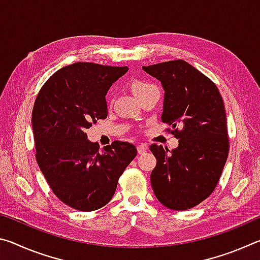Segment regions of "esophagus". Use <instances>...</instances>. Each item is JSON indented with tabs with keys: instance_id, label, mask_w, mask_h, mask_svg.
<instances>
[{
	"instance_id": "1",
	"label": "esophagus",
	"mask_w": 260,
	"mask_h": 260,
	"mask_svg": "<svg viewBox=\"0 0 260 260\" xmlns=\"http://www.w3.org/2000/svg\"><path fill=\"white\" fill-rule=\"evenodd\" d=\"M147 150H148V146L146 143H142V144H140V146H138L139 155H143V153H146Z\"/></svg>"
}]
</instances>
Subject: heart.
Segmentation results:
<instances>
[{"label":"heart","instance_id":"1","mask_svg":"<svg viewBox=\"0 0 260 260\" xmlns=\"http://www.w3.org/2000/svg\"><path fill=\"white\" fill-rule=\"evenodd\" d=\"M151 88H153L152 85L143 81H134L132 83V91H133L136 98H140L141 95L146 93L149 89H151Z\"/></svg>","mask_w":260,"mask_h":260}]
</instances>
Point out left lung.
Listing matches in <instances>:
<instances>
[{"label":"left lung","mask_w":260,"mask_h":260,"mask_svg":"<svg viewBox=\"0 0 260 260\" xmlns=\"http://www.w3.org/2000/svg\"><path fill=\"white\" fill-rule=\"evenodd\" d=\"M142 69L160 81L165 91L161 121L172 125L179 139L172 151L150 146L157 159L150 175L153 192L171 210L191 209L214 190L228 157L222 98L208 77L182 59ZM177 125L182 129L175 130Z\"/></svg>","instance_id":"8db88e82"}]
</instances>
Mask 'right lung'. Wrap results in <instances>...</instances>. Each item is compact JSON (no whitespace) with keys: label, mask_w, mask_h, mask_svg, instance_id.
<instances>
[{"label":"right lung","mask_w":260,"mask_h":260,"mask_svg":"<svg viewBox=\"0 0 260 260\" xmlns=\"http://www.w3.org/2000/svg\"><path fill=\"white\" fill-rule=\"evenodd\" d=\"M127 67L78 61L61 68L39 91L32 112L37 161L58 199L79 211L111 201L118 179L138 150L114 141L100 150L86 129L108 116L105 95Z\"/></svg>","instance_id":"add662e5"}]
</instances>
